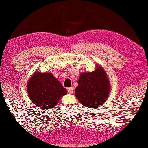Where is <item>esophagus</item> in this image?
<instances>
[{
  "instance_id": "34e87169",
  "label": "esophagus",
  "mask_w": 148,
  "mask_h": 148,
  "mask_svg": "<svg viewBox=\"0 0 148 148\" xmlns=\"http://www.w3.org/2000/svg\"><path fill=\"white\" fill-rule=\"evenodd\" d=\"M73 91H74V88L73 87H71V88H68V92L69 93H70V94L73 93Z\"/></svg>"
}]
</instances>
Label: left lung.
I'll list each match as a JSON object with an SVG mask.
<instances>
[{"label":"left lung","mask_w":148,"mask_h":148,"mask_svg":"<svg viewBox=\"0 0 148 148\" xmlns=\"http://www.w3.org/2000/svg\"><path fill=\"white\" fill-rule=\"evenodd\" d=\"M111 90L110 80L101 66L97 65L92 72H83L78 80L75 94L80 104L97 108L106 101Z\"/></svg>","instance_id":"1"}]
</instances>
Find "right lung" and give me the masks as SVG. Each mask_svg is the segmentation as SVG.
Returning a JSON list of instances; mask_svg holds the SVG:
<instances>
[{
	"label": "right lung",
	"mask_w": 148,
	"mask_h": 148,
	"mask_svg": "<svg viewBox=\"0 0 148 148\" xmlns=\"http://www.w3.org/2000/svg\"><path fill=\"white\" fill-rule=\"evenodd\" d=\"M27 92L33 104L42 109L53 108L67 94L66 89L51 73L38 71L35 72L29 79Z\"/></svg>",
	"instance_id": "add662e5"
}]
</instances>
